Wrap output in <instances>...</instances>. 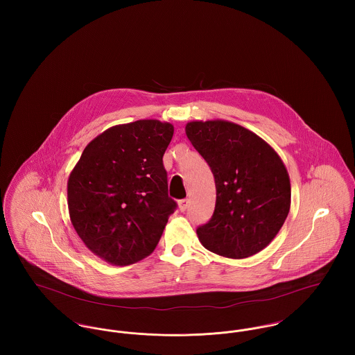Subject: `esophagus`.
<instances>
[{
    "instance_id": "obj_1",
    "label": "esophagus",
    "mask_w": 355,
    "mask_h": 355,
    "mask_svg": "<svg viewBox=\"0 0 355 355\" xmlns=\"http://www.w3.org/2000/svg\"><path fill=\"white\" fill-rule=\"evenodd\" d=\"M189 205H190V200H180L179 201V210L184 211L189 207Z\"/></svg>"
}]
</instances>
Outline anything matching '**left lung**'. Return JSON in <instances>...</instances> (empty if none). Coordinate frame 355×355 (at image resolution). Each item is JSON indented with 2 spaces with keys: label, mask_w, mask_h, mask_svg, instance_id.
I'll use <instances>...</instances> for the list:
<instances>
[{
  "label": "left lung",
  "mask_w": 355,
  "mask_h": 355,
  "mask_svg": "<svg viewBox=\"0 0 355 355\" xmlns=\"http://www.w3.org/2000/svg\"><path fill=\"white\" fill-rule=\"evenodd\" d=\"M186 134L216 183L214 211L197 230L200 242L234 259L259 253L290 211L291 184L282 158L262 138L231 121H190Z\"/></svg>",
  "instance_id": "8db88e82"
}]
</instances>
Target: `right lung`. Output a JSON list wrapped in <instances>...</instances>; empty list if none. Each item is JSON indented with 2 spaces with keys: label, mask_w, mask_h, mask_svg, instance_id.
I'll return each mask as SVG.
<instances>
[{
  "label": "right lung",
  "mask_w": 355,
  "mask_h": 355,
  "mask_svg": "<svg viewBox=\"0 0 355 355\" xmlns=\"http://www.w3.org/2000/svg\"><path fill=\"white\" fill-rule=\"evenodd\" d=\"M173 125L138 120L107 128L82 153L68 179V209L96 255L131 265L155 249L176 202L168 197L162 155Z\"/></svg>",
  "instance_id": "right-lung-1"
}]
</instances>
